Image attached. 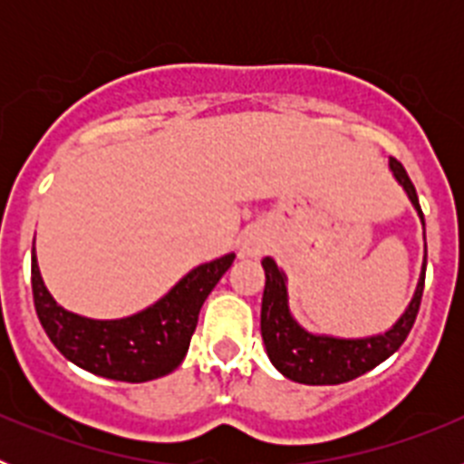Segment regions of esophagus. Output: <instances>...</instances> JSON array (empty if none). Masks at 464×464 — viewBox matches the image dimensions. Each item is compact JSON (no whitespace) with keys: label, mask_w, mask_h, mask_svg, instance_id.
Returning <instances> with one entry per match:
<instances>
[{"label":"esophagus","mask_w":464,"mask_h":464,"mask_svg":"<svg viewBox=\"0 0 464 464\" xmlns=\"http://www.w3.org/2000/svg\"><path fill=\"white\" fill-rule=\"evenodd\" d=\"M267 246V239L260 229H246L239 241V256L241 257H257Z\"/></svg>","instance_id":"1"}]
</instances>
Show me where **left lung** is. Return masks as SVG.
<instances>
[{
	"label": "left lung",
	"instance_id": "1",
	"mask_svg": "<svg viewBox=\"0 0 464 464\" xmlns=\"http://www.w3.org/2000/svg\"><path fill=\"white\" fill-rule=\"evenodd\" d=\"M391 169L397 181L404 186L409 199L416 207L418 216L423 220V211L418 204L416 188L409 179L407 169L391 158ZM265 267V295H262V311H260V332L262 342L267 348L269 360L274 362L283 376L290 381L306 385H337L353 381L362 376L364 372L374 370L376 364L391 358L397 348L409 337L413 323H416L420 299H423L425 285V265L420 281H418L416 295L411 304L404 311L400 321L392 325L385 334L367 339H337V337H318L311 332L302 330L295 323V318L288 311V293H285V276L276 267L272 257L262 260Z\"/></svg>",
	"mask_w": 464,
	"mask_h": 464
}]
</instances>
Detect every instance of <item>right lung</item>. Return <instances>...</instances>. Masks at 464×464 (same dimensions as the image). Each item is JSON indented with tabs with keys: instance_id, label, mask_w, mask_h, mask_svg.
<instances>
[{
	"instance_id": "obj_1",
	"label": "right lung",
	"mask_w": 464,
	"mask_h": 464,
	"mask_svg": "<svg viewBox=\"0 0 464 464\" xmlns=\"http://www.w3.org/2000/svg\"><path fill=\"white\" fill-rule=\"evenodd\" d=\"M232 262L235 253L199 265L141 314L121 321H92L69 314L51 297L32 248L34 309L53 346L73 364L106 379L143 383L169 374L183 362L204 299Z\"/></svg>"
}]
</instances>
